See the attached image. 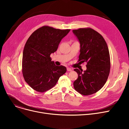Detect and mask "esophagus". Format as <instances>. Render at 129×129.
Listing matches in <instances>:
<instances>
[{
    "mask_svg": "<svg viewBox=\"0 0 129 129\" xmlns=\"http://www.w3.org/2000/svg\"><path fill=\"white\" fill-rule=\"evenodd\" d=\"M67 71H69V72H71V71H72V70L71 68H69V67H67Z\"/></svg>",
    "mask_w": 129,
    "mask_h": 129,
    "instance_id": "34e87169",
    "label": "esophagus"
}]
</instances>
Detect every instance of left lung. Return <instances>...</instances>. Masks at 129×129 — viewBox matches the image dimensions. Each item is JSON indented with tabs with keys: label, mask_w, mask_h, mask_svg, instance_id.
I'll return each mask as SVG.
<instances>
[{
	"label": "left lung",
	"mask_w": 129,
	"mask_h": 129,
	"mask_svg": "<svg viewBox=\"0 0 129 129\" xmlns=\"http://www.w3.org/2000/svg\"><path fill=\"white\" fill-rule=\"evenodd\" d=\"M73 32L80 45L78 62L87 63L86 71L74 70L78 74V78L73 83L74 87L83 95H90L102 88L109 76V49L103 37L90 28L73 30Z\"/></svg>",
	"instance_id": "obj_1"
}]
</instances>
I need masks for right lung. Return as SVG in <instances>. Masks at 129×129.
I'll return each instance as SVG.
<instances>
[{
  "instance_id": "add662e5",
  "label": "right lung",
  "mask_w": 129,
  "mask_h": 129,
  "mask_svg": "<svg viewBox=\"0 0 129 129\" xmlns=\"http://www.w3.org/2000/svg\"><path fill=\"white\" fill-rule=\"evenodd\" d=\"M70 31L45 25L34 31L26 41L22 72L25 82L34 90L43 92L51 89L66 73V67L55 65L50 55L56 51L61 40Z\"/></svg>"
}]
</instances>
